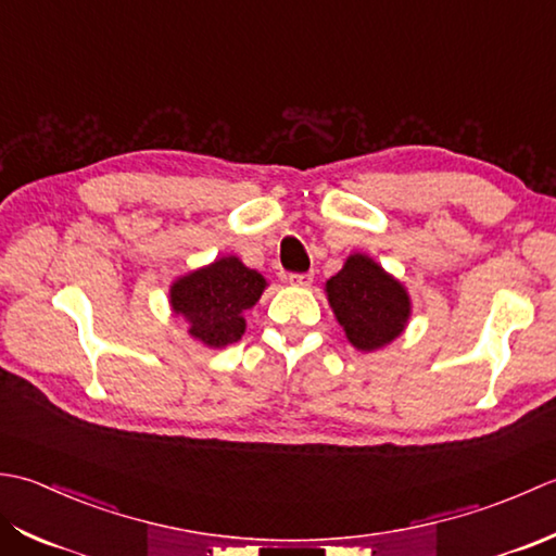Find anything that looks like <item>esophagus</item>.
Returning <instances> with one entry per match:
<instances>
[{
    "label": "esophagus",
    "instance_id": "1",
    "mask_svg": "<svg viewBox=\"0 0 556 556\" xmlns=\"http://www.w3.org/2000/svg\"><path fill=\"white\" fill-rule=\"evenodd\" d=\"M314 280V274H290L288 276V282L294 288H309Z\"/></svg>",
    "mask_w": 556,
    "mask_h": 556
}]
</instances>
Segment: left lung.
<instances>
[{
    "mask_svg": "<svg viewBox=\"0 0 556 556\" xmlns=\"http://www.w3.org/2000/svg\"><path fill=\"white\" fill-rule=\"evenodd\" d=\"M328 304L348 341L362 353L389 345L410 319V298L367 254H350L345 266L326 280Z\"/></svg>",
    "mask_w": 556,
    "mask_h": 556,
    "instance_id": "1",
    "label": "left lung"
}]
</instances>
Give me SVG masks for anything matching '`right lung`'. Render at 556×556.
Listing matches in <instances>:
<instances>
[{
    "mask_svg": "<svg viewBox=\"0 0 556 556\" xmlns=\"http://www.w3.org/2000/svg\"><path fill=\"white\" fill-rule=\"evenodd\" d=\"M264 288L266 278L258 270L247 268L237 256H223L177 278L169 304L189 321V336L208 348H225L242 338L244 312L254 307Z\"/></svg>",
    "mask_w": 556,
    "mask_h": 556,
    "instance_id": "obj_1",
    "label": "right lung"
}]
</instances>
